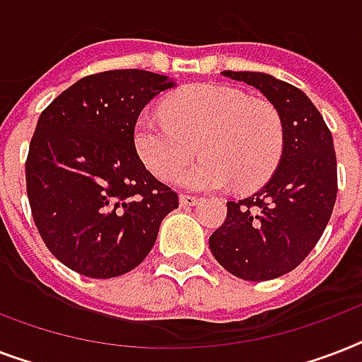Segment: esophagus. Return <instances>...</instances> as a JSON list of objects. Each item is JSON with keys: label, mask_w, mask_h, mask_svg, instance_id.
<instances>
[{"label": "esophagus", "mask_w": 362, "mask_h": 362, "mask_svg": "<svg viewBox=\"0 0 362 362\" xmlns=\"http://www.w3.org/2000/svg\"><path fill=\"white\" fill-rule=\"evenodd\" d=\"M197 203H199V199L193 197V195H180V206H184V209L195 206Z\"/></svg>", "instance_id": "esophagus-1"}]
</instances>
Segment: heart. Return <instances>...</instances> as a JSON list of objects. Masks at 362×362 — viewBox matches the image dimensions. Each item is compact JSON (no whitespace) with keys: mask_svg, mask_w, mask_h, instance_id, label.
Returning <instances> with one entry per match:
<instances>
[{"mask_svg":"<svg viewBox=\"0 0 362 362\" xmlns=\"http://www.w3.org/2000/svg\"><path fill=\"white\" fill-rule=\"evenodd\" d=\"M195 141L204 158L181 170ZM133 142L159 178H170L180 168L175 182L186 189L210 192L233 182L247 189L274 169L284 146V127L267 101L227 86L197 84L173 95L165 112L144 110L133 129Z\"/></svg>","mask_w":362,"mask_h":362,"instance_id":"1","label":"heart"}]
</instances>
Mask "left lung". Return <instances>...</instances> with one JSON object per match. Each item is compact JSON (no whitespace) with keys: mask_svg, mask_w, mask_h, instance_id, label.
<instances>
[{"mask_svg":"<svg viewBox=\"0 0 362 362\" xmlns=\"http://www.w3.org/2000/svg\"><path fill=\"white\" fill-rule=\"evenodd\" d=\"M263 93L280 116L278 167L250 197L227 203V218L209 246L216 261L247 281L274 280L303 263L331 220L337 153L323 116L308 95L267 73L223 71Z\"/></svg>","mask_w":362,"mask_h":362,"instance_id":"8db88e82","label":"left lung"}]
</instances>
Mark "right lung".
Here are the masks:
<instances>
[{
	"instance_id": "1",
	"label": "right lung",
	"mask_w": 362,
	"mask_h": 362,
	"mask_svg": "<svg viewBox=\"0 0 362 362\" xmlns=\"http://www.w3.org/2000/svg\"><path fill=\"white\" fill-rule=\"evenodd\" d=\"M142 69L105 71L62 92L37 122L25 161L31 214L47 247L88 278H116L144 261L178 195L144 167L133 129L175 88Z\"/></svg>"
}]
</instances>
